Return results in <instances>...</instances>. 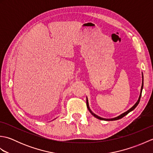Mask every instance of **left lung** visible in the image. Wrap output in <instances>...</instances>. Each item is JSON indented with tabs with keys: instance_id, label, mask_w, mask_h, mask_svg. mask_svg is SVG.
Instances as JSON below:
<instances>
[{
	"instance_id": "1",
	"label": "left lung",
	"mask_w": 153,
	"mask_h": 153,
	"mask_svg": "<svg viewBox=\"0 0 153 153\" xmlns=\"http://www.w3.org/2000/svg\"><path fill=\"white\" fill-rule=\"evenodd\" d=\"M142 77H143V82H142V85H141V92H140V95H139V99H138V100L137 102H136V103L135 104V105L133 106L131 108H129L128 111H126V112H125L124 113H123V114H120V116H117V117H116V118H109V119H106V118H101V117H100V116H97V115H96L95 114H94L92 111H91V110L90 109V108H89V102H88V99H87V108H88V110H89V112H91V114L93 115V116H94L95 117V118H98V119H99V120H108V121H113V120H119V119H121L122 118H123V116H125L126 115H127L129 113V112H131L132 110H134L135 108H136V106H137V105H138V104L139 103V101H140V99H141V93H142V90H143V74H142Z\"/></svg>"
}]
</instances>
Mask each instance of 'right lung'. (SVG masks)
Instances as JSON below:
<instances>
[{"instance_id":"1","label":"right lung","mask_w":153,"mask_h":153,"mask_svg":"<svg viewBox=\"0 0 153 153\" xmlns=\"http://www.w3.org/2000/svg\"><path fill=\"white\" fill-rule=\"evenodd\" d=\"M55 119H56V118H55Z\"/></svg>"}]
</instances>
